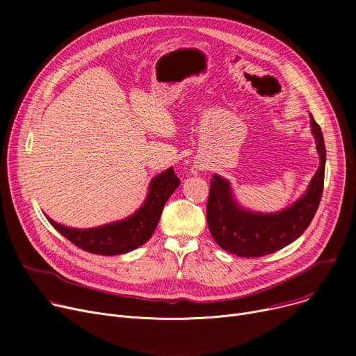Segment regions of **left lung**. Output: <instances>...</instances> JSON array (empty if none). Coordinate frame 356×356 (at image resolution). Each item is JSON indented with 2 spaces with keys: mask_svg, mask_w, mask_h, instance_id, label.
I'll return each mask as SVG.
<instances>
[{
  "mask_svg": "<svg viewBox=\"0 0 356 356\" xmlns=\"http://www.w3.org/2000/svg\"><path fill=\"white\" fill-rule=\"evenodd\" d=\"M312 134L321 164L306 193L291 207L277 213H257L235 202L228 180L213 175L211 180L207 218L216 244L239 257H263L284 248L310 225L323 193L326 148L322 129L310 114Z\"/></svg>",
  "mask_w": 356,
  "mask_h": 356,
  "instance_id": "1",
  "label": "left lung"
}]
</instances>
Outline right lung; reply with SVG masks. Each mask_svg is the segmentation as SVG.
Instances as JSON below:
<instances>
[{"mask_svg":"<svg viewBox=\"0 0 356 356\" xmlns=\"http://www.w3.org/2000/svg\"><path fill=\"white\" fill-rule=\"evenodd\" d=\"M179 184L180 180L175 175L173 167L167 168L149 183L147 199L134 215L109 223V225L90 229H74L56 223L50 218H47V220L56 231L83 251L98 255L125 254L141 247L144 242L152 238L160 220L164 203L177 189Z\"/></svg>","mask_w":356,"mask_h":356,"instance_id":"obj_1","label":"right lung"}]
</instances>
